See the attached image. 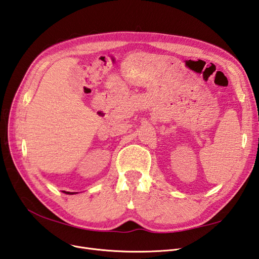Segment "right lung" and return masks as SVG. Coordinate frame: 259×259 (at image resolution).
Returning <instances> with one entry per match:
<instances>
[{
    "instance_id": "obj_1",
    "label": "right lung",
    "mask_w": 259,
    "mask_h": 259,
    "mask_svg": "<svg viewBox=\"0 0 259 259\" xmlns=\"http://www.w3.org/2000/svg\"><path fill=\"white\" fill-rule=\"evenodd\" d=\"M64 193H65V191H64ZM66 194H71V193H68V191H66Z\"/></svg>"
}]
</instances>
